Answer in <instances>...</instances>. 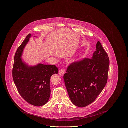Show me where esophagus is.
I'll list each match as a JSON object with an SVG mask.
<instances>
[{
    "label": "esophagus",
    "mask_w": 128,
    "mask_h": 128,
    "mask_svg": "<svg viewBox=\"0 0 128 128\" xmlns=\"http://www.w3.org/2000/svg\"><path fill=\"white\" fill-rule=\"evenodd\" d=\"M65 73V70L64 69H60V70L59 71V74L61 76H63Z\"/></svg>",
    "instance_id": "esophagus-1"
}]
</instances>
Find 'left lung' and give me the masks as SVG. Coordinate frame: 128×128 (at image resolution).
Returning <instances> with one entry per match:
<instances>
[{
	"instance_id": "left-lung-1",
	"label": "left lung",
	"mask_w": 128,
	"mask_h": 128,
	"mask_svg": "<svg viewBox=\"0 0 128 128\" xmlns=\"http://www.w3.org/2000/svg\"><path fill=\"white\" fill-rule=\"evenodd\" d=\"M92 59L86 58L71 64L64 80L72 103L84 107L93 103L105 86L109 59L100 42Z\"/></svg>"
}]
</instances>
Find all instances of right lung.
Segmentation results:
<instances>
[{"mask_svg":"<svg viewBox=\"0 0 128 128\" xmlns=\"http://www.w3.org/2000/svg\"><path fill=\"white\" fill-rule=\"evenodd\" d=\"M30 37L29 34L16 50L12 78L18 92L27 102L35 106H42L50 99V79L54 74H58V69L55 65L42 64L28 66L22 61L23 51Z\"/></svg>","mask_w":128,"mask_h":128,"instance_id":"add662e5","label":"right lung"}]
</instances>
